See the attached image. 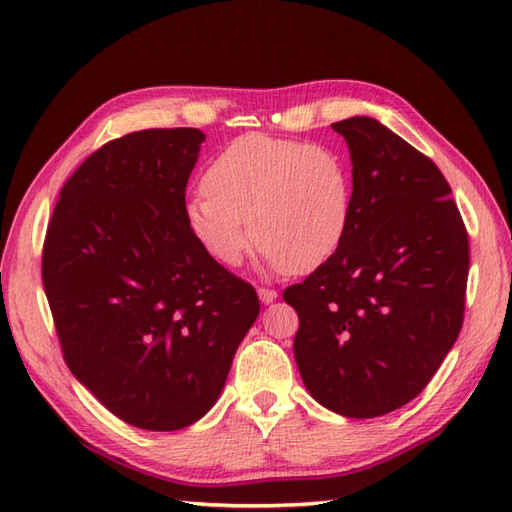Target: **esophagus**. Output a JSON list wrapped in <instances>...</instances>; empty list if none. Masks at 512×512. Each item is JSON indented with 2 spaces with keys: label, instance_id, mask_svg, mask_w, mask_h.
Listing matches in <instances>:
<instances>
[{
  "label": "esophagus",
  "instance_id": "esophagus-1",
  "mask_svg": "<svg viewBox=\"0 0 512 512\" xmlns=\"http://www.w3.org/2000/svg\"><path fill=\"white\" fill-rule=\"evenodd\" d=\"M257 295H259V299H262V303H273L279 295H277V290H273V288H259L257 290Z\"/></svg>",
  "mask_w": 512,
  "mask_h": 512
}]
</instances>
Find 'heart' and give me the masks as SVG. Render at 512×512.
Instances as JSON below:
<instances>
[{"label":"heart","instance_id":"obj_1","mask_svg":"<svg viewBox=\"0 0 512 512\" xmlns=\"http://www.w3.org/2000/svg\"><path fill=\"white\" fill-rule=\"evenodd\" d=\"M350 220L352 171L339 151L264 134L226 145L206 169L204 189L184 202L189 233L215 262L242 264L257 237L268 262L290 275L328 262Z\"/></svg>","mask_w":512,"mask_h":512}]
</instances>
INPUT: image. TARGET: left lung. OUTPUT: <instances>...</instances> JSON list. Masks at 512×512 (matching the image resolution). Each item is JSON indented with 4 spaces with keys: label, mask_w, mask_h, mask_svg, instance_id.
I'll return each mask as SVG.
<instances>
[{
    "label": "left lung",
    "mask_w": 512,
    "mask_h": 512,
    "mask_svg": "<svg viewBox=\"0 0 512 512\" xmlns=\"http://www.w3.org/2000/svg\"><path fill=\"white\" fill-rule=\"evenodd\" d=\"M332 129L352 160V220L341 248L284 299L299 314L303 385L345 418H378L416 398L464 321L469 235L440 169L376 118Z\"/></svg>",
    "instance_id": "8db88e82"
}]
</instances>
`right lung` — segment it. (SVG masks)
I'll list each match as a JSON object with an SVG mask.
<instances>
[{"label": "right lung", "instance_id": "add662e5", "mask_svg": "<svg viewBox=\"0 0 512 512\" xmlns=\"http://www.w3.org/2000/svg\"><path fill=\"white\" fill-rule=\"evenodd\" d=\"M204 134L143 129L103 145L63 184L41 277L63 358L114 416L147 431L198 422L255 323V288L184 222Z\"/></svg>", "mask_w": 512, "mask_h": 512}]
</instances>
